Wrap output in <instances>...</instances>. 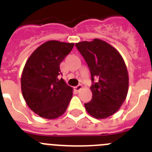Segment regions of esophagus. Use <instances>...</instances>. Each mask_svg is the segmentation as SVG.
<instances>
[{
	"instance_id": "esophagus-1",
	"label": "esophagus",
	"mask_w": 152,
	"mask_h": 152,
	"mask_svg": "<svg viewBox=\"0 0 152 152\" xmlns=\"http://www.w3.org/2000/svg\"><path fill=\"white\" fill-rule=\"evenodd\" d=\"M82 88H83V86L80 85V84H79V85H77V86H76V87H75V90L76 91H77V92H78V91H80V90L82 89Z\"/></svg>"
}]
</instances>
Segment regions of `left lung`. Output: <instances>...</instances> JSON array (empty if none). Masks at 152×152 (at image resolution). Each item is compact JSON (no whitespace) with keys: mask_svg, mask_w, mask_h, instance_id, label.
<instances>
[{"mask_svg":"<svg viewBox=\"0 0 152 152\" xmlns=\"http://www.w3.org/2000/svg\"><path fill=\"white\" fill-rule=\"evenodd\" d=\"M91 74V101L84 103L86 110L96 119H105L117 112L126 100L129 74L123 57L113 46L99 39L75 43ZM98 78L94 83L93 77Z\"/></svg>","mask_w":152,"mask_h":152,"instance_id":"8db88e82","label":"left lung"}]
</instances>
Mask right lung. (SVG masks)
I'll return each mask as SVG.
<instances>
[{"label": "right lung", "mask_w": 152, "mask_h": 152, "mask_svg": "<svg viewBox=\"0 0 152 152\" xmlns=\"http://www.w3.org/2000/svg\"><path fill=\"white\" fill-rule=\"evenodd\" d=\"M75 43L49 40L37 48L26 61L21 76V91L26 104L47 119L59 117L66 111L73 88L61 75L60 64Z\"/></svg>", "instance_id": "obj_1"}]
</instances>
